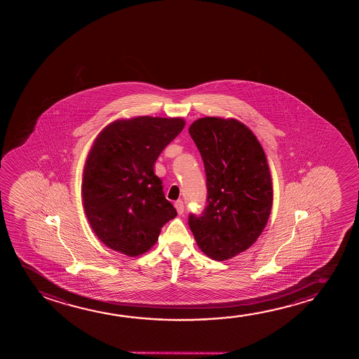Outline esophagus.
I'll return each mask as SVG.
<instances>
[{"mask_svg": "<svg viewBox=\"0 0 359 359\" xmlns=\"http://www.w3.org/2000/svg\"><path fill=\"white\" fill-rule=\"evenodd\" d=\"M174 206L177 208V212L179 215L184 213V202H182V200H177V201L174 203Z\"/></svg>", "mask_w": 359, "mask_h": 359, "instance_id": "esophagus-1", "label": "esophagus"}]
</instances>
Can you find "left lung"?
<instances>
[{
    "label": "left lung",
    "instance_id": "left-lung-1",
    "mask_svg": "<svg viewBox=\"0 0 359 359\" xmlns=\"http://www.w3.org/2000/svg\"><path fill=\"white\" fill-rule=\"evenodd\" d=\"M189 133L201 153L207 206L190 215L189 226L208 257L223 261L249 249L272 208V180L255 135L236 118H198Z\"/></svg>",
    "mask_w": 359,
    "mask_h": 359
}]
</instances>
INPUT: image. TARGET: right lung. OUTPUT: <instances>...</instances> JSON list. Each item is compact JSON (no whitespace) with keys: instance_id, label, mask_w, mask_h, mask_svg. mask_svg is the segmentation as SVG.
Returning <instances> with one entry per match:
<instances>
[{"instance_id":"obj_1","label":"right lung","mask_w":359,"mask_h":359,"mask_svg":"<svg viewBox=\"0 0 359 359\" xmlns=\"http://www.w3.org/2000/svg\"><path fill=\"white\" fill-rule=\"evenodd\" d=\"M182 118L116 120L95 138L84 165V211L95 236L125 255L149 250L162 226L177 217L154 163L182 133Z\"/></svg>"}]
</instances>
